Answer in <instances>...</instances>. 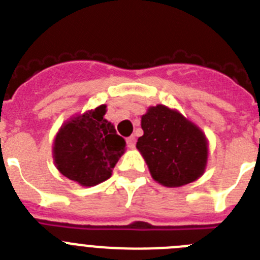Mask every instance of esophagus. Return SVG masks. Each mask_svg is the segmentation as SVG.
I'll return each mask as SVG.
<instances>
[{
	"label": "esophagus",
	"mask_w": 260,
	"mask_h": 260,
	"mask_svg": "<svg viewBox=\"0 0 260 260\" xmlns=\"http://www.w3.org/2000/svg\"><path fill=\"white\" fill-rule=\"evenodd\" d=\"M126 142H127L128 148H134V147H135V142H137V139H135V135H132V137H128L127 139H126Z\"/></svg>",
	"instance_id": "esophagus-1"
}]
</instances>
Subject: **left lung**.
<instances>
[{"mask_svg": "<svg viewBox=\"0 0 260 260\" xmlns=\"http://www.w3.org/2000/svg\"><path fill=\"white\" fill-rule=\"evenodd\" d=\"M142 135L137 148L156 182L180 187L204 173L208 142L198 126L180 112L158 104L142 116Z\"/></svg>", "mask_w": 260, "mask_h": 260, "instance_id": "obj_1", "label": "left lung"}]
</instances>
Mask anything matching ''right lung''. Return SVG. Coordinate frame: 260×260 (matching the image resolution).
Wrapping results in <instances>:
<instances>
[{
	"label": "right lung",
	"mask_w": 260,
	"mask_h": 260,
	"mask_svg": "<svg viewBox=\"0 0 260 260\" xmlns=\"http://www.w3.org/2000/svg\"><path fill=\"white\" fill-rule=\"evenodd\" d=\"M107 105L70 118L61 126L53 144L57 169L82 186H95L112 176L125 152L126 142L104 118Z\"/></svg>",
	"instance_id": "right-lung-1"
}]
</instances>
